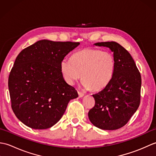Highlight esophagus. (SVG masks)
I'll return each instance as SVG.
<instances>
[{"label": "esophagus", "instance_id": "obj_1", "mask_svg": "<svg viewBox=\"0 0 156 156\" xmlns=\"http://www.w3.org/2000/svg\"><path fill=\"white\" fill-rule=\"evenodd\" d=\"M78 95H79V97H83L84 96V93H82V92H78Z\"/></svg>", "mask_w": 156, "mask_h": 156}]
</instances>
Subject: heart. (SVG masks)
<instances>
[{
  "mask_svg": "<svg viewBox=\"0 0 156 156\" xmlns=\"http://www.w3.org/2000/svg\"><path fill=\"white\" fill-rule=\"evenodd\" d=\"M115 69V59L111 52L92 48L75 53L72 59L65 58L60 64L67 83L73 84L82 76V85L94 90H101L110 83Z\"/></svg>",
  "mask_w": 156,
  "mask_h": 156,
  "instance_id": "1",
  "label": "heart"
}]
</instances>
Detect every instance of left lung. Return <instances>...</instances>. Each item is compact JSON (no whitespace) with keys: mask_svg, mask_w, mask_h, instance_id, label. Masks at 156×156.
Segmentation results:
<instances>
[{"mask_svg":"<svg viewBox=\"0 0 156 156\" xmlns=\"http://www.w3.org/2000/svg\"><path fill=\"white\" fill-rule=\"evenodd\" d=\"M97 46L108 48L115 59L110 83L92 94L94 107L88 112L89 120L103 130H115L127 123L140 104L141 78L130 54L115 41L98 42Z\"/></svg>","mask_w":156,"mask_h":156,"instance_id":"1","label":"left lung"}]
</instances>
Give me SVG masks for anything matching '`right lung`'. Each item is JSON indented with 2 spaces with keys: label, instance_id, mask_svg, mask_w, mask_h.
Listing matches in <instances>:
<instances>
[{
  "label": "right lung",
  "instance_id": "1",
  "mask_svg": "<svg viewBox=\"0 0 156 156\" xmlns=\"http://www.w3.org/2000/svg\"><path fill=\"white\" fill-rule=\"evenodd\" d=\"M79 44L44 39L19 53L8 85L12 109L23 124L35 129L50 128L60 120L69 101L78 97L63 78L60 64Z\"/></svg>",
  "mask_w": 156,
  "mask_h": 156
}]
</instances>
